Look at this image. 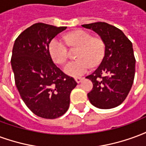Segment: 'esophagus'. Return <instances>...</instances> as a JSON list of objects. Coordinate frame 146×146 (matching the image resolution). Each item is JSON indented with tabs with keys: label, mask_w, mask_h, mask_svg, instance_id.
Segmentation results:
<instances>
[{
	"label": "esophagus",
	"mask_w": 146,
	"mask_h": 146,
	"mask_svg": "<svg viewBox=\"0 0 146 146\" xmlns=\"http://www.w3.org/2000/svg\"><path fill=\"white\" fill-rule=\"evenodd\" d=\"M83 79H84V78H82V77H76V78H75V80H76V82L77 83V84H79V83H80L82 81Z\"/></svg>",
	"instance_id": "1"
}]
</instances>
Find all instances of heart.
Masks as SVG:
<instances>
[{
	"label": "heart",
	"instance_id": "1",
	"mask_svg": "<svg viewBox=\"0 0 146 146\" xmlns=\"http://www.w3.org/2000/svg\"><path fill=\"white\" fill-rule=\"evenodd\" d=\"M65 40L72 48H79L76 57L78 60L70 62L64 67V72L73 77H79L88 72L91 63L98 65L104 56V44L98 37L92 35L84 30H77L68 33ZM48 51L52 60L57 64H63L67 59L68 50L66 45L58 37L52 39Z\"/></svg>",
	"mask_w": 146,
	"mask_h": 146
}]
</instances>
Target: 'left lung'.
Wrapping results in <instances>:
<instances>
[{
  "instance_id": "8db88e82",
  "label": "left lung",
  "mask_w": 146,
  "mask_h": 146,
  "mask_svg": "<svg viewBox=\"0 0 146 146\" xmlns=\"http://www.w3.org/2000/svg\"><path fill=\"white\" fill-rule=\"evenodd\" d=\"M95 31L105 44L104 57L95 72L86 76L93 83L89 101L99 109L116 107L125 100L135 73V58L130 41L121 30L106 23L84 24Z\"/></svg>"
}]
</instances>
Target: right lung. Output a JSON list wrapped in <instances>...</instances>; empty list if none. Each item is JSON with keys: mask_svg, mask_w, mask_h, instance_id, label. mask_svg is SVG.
I'll return each mask as SVG.
<instances>
[{"mask_svg": "<svg viewBox=\"0 0 146 146\" xmlns=\"http://www.w3.org/2000/svg\"><path fill=\"white\" fill-rule=\"evenodd\" d=\"M66 29L33 24L19 34L12 49L11 64L21 98L35 115L45 119L66 112L70 93L77 84L56 66L48 51L50 41Z\"/></svg>", "mask_w": 146, "mask_h": 146, "instance_id": "right-lung-1", "label": "right lung"}]
</instances>
